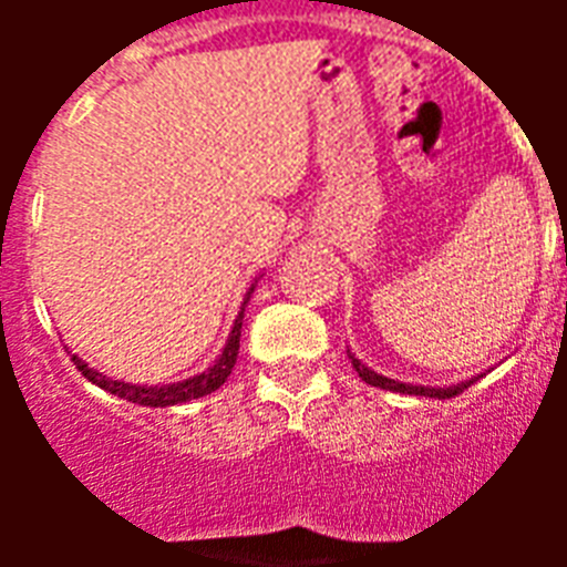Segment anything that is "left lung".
Here are the masks:
<instances>
[{"instance_id":"1","label":"left lung","mask_w":567,"mask_h":567,"mask_svg":"<svg viewBox=\"0 0 567 567\" xmlns=\"http://www.w3.org/2000/svg\"><path fill=\"white\" fill-rule=\"evenodd\" d=\"M347 355H350V362H353L355 373L368 382V385L373 388H385V391H396V394H414V396H432V400H447V396H456L462 394L467 385H474L476 379L483 377V373H476V377L471 379H462V382H456V385H414V382H400V379H391V377H382V373H377L373 368H368V364L362 362V359H355V353H350L347 350Z\"/></svg>"}]
</instances>
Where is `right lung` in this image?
<instances>
[{"instance_id": "right-lung-1", "label": "right lung", "mask_w": 567, "mask_h": 567, "mask_svg": "<svg viewBox=\"0 0 567 567\" xmlns=\"http://www.w3.org/2000/svg\"><path fill=\"white\" fill-rule=\"evenodd\" d=\"M258 282V276H256ZM256 282L249 285V291L244 293V302H240V311L235 323H231V332L226 338V347L220 350V355L214 359L203 373H194L188 379H179V382H167V385H135V382H123V379H111L105 373H100L96 368H91L87 362H82L79 355L73 353L75 368L91 379L93 385H100L102 391L120 396V400H128V403L137 405H150V409H167V405H179L190 403V400H199V396L212 394L217 388L229 379L231 368L238 362V350H240V327H244V309H247L249 297L256 291Z\"/></svg>"}]
</instances>
